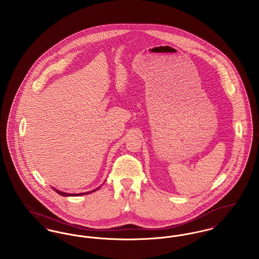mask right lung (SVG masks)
I'll use <instances>...</instances> for the list:
<instances>
[{
    "label": "right lung",
    "instance_id": "1",
    "mask_svg": "<svg viewBox=\"0 0 259 259\" xmlns=\"http://www.w3.org/2000/svg\"><path fill=\"white\" fill-rule=\"evenodd\" d=\"M98 189H99V188H98ZM98 189H96V190H98ZM54 190H55L59 195H61V196H64V197H67V196H68V197H69V196H82V195H85V194H89V193H83V194H73V195H72V194H66V193H63V192L58 191V190H56V189H54ZM96 190H95V191H96ZM95 191H93V192H95Z\"/></svg>",
    "mask_w": 259,
    "mask_h": 259
}]
</instances>
